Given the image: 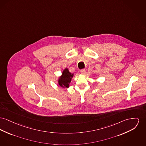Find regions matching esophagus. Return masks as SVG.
<instances>
[{"label":"esophagus","mask_w":146,"mask_h":146,"mask_svg":"<svg viewBox=\"0 0 146 146\" xmlns=\"http://www.w3.org/2000/svg\"><path fill=\"white\" fill-rule=\"evenodd\" d=\"M80 73H81V74H84L86 73V69H82V70H80Z\"/></svg>","instance_id":"34e87169"}]
</instances>
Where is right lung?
<instances>
[{
    "label": "right lung",
    "mask_w": 146,
    "mask_h": 146,
    "mask_svg": "<svg viewBox=\"0 0 146 146\" xmlns=\"http://www.w3.org/2000/svg\"><path fill=\"white\" fill-rule=\"evenodd\" d=\"M74 76L73 73L72 74L69 72L68 69L65 68L61 75L60 77H59L58 83L59 86L63 88H68L69 86V84L71 82L72 78Z\"/></svg>",
    "instance_id": "add662e5"
}]
</instances>
